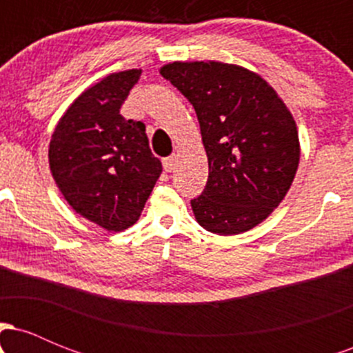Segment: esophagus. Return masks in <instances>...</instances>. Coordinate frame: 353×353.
Segmentation results:
<instances>
[{
  "instance_id": "obj_1",
  "label": "esophagus",
  "mask_w": 353,
  "mask_h": 353,
  "mask_svg": "<svg viewBox=\"0 0 353 353\" xmlns=\"http://www.w3.org/2000/svg\"><path fill=\"white\" fill-rule=\"evenodd\" d=\"M177 163V156H169L165 157V159H163V168L165 172H172L174 165H176Z\"/></svg>"
}]
</instances>
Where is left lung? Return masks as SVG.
I'll list each match as a JSON object with an SVG mask.
<instances>
[{
  "instance_id": "8db88e82",
  "label": "left lung",
  "mask_w": 353,
  "mask_h": 353,
  "mask_svg": "<svg viewBox=\"0 0 353 353\" xmlns=\"http://www.w3.org/2000/svg\"><path fill=\"white\" fill-rule=\"evenodd\" d=\"M196 109L209 161L208 184L190 201L204 229L232 236L281 204L301 159L297 125L274 88L255 72L217 61L161 68Z\"/></svg>"
}]
</instances>
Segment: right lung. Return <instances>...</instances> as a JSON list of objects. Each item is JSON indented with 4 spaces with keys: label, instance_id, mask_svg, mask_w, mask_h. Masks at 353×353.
Segmentation results:
<instances>
[{
    "label": "right lung",
    "instance_id": "1",
    "mask_svg": "<svg viewBox=\"0 0 353 353\" xmlns=\"http://www.w3.org/2000/svg\"><path fill=\"white\" fill-rule=\"evenodd\" d=\"M139 76L141 70L112 72L86 89L59 119L48 154L71 208L114 232L139 219L163 172L144 123L119 112Z\"/></svg>",
    "mask_w": 353,
    "mask_h": 353
}]
</instances>
